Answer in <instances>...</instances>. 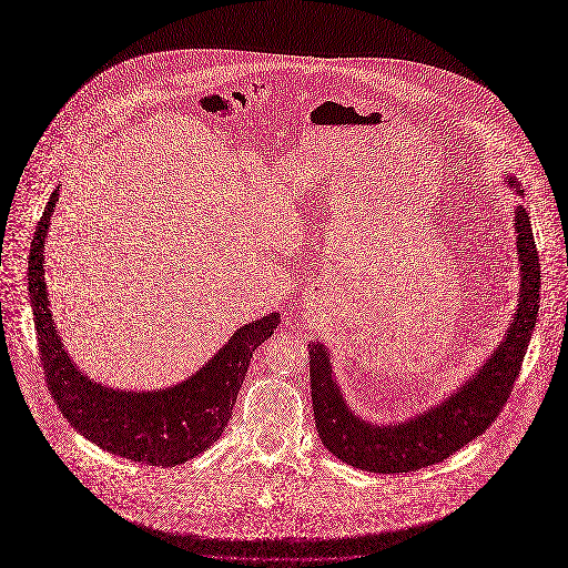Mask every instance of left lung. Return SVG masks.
<instances>
[{
  "label": "left lung",
  "instance_id": "obj_1",
  "mask_svg": "<svg viewBox=\"0 0 568 568\" xmlns=\"http://www.w3.org/2000/svg\"><path fill=\"white\" fill-rule=\"evenodd\" d=\"M506 184L524 195L519 182ZM515 244L519 262L517 308L501 342L453 393L402 422L362 419L346 402L322 342L308 344L311 395L322 444L353 468L371 473H408L437 464L481 435L499 415L519 375L539 308V257L528 213L515 206Z\"/></svg>",
  "mask_w": 568,
  "mask_h": 568
}]
</instances>
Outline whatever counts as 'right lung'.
Returning a JSON list of instances; mask_svg holds the SVG:
<instances>
[{"label": "right lung", "instance_id": "right-lung-1", "mask_svg": "<svg viewBox=\"0 0 568 568\" xmlns=\"http://www.w3.org/2000/svg\"><path fill=\"white\" fill-rule=\"evenodd\" d=\"M58 200L60 186L44 209L29 255V295L53 399L75 430L113 455L149 466H178L197 457L224 433L251 357L277 328L280 313L240 326L200 371L180 384L124 390L91 379L64 348L47 293L44 244Z\"/></svg>", "mask_w": 568, "mask_h": 568}]
</instances>
